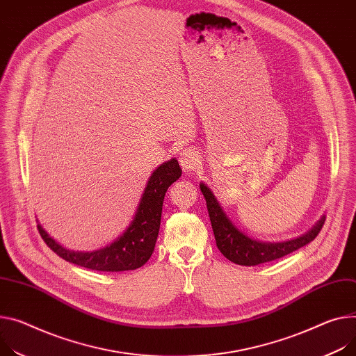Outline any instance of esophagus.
Masks as SVG:
<instances>
[{
	"label": "esophagus",
	"mask_w": 356,
	"mask_h": 356,
	"mask_svg": "<svg viewBox=\"0 0 356 356\" xmlns=\"http://www.w3.org/2000/svg\"><path fill=\"white\" fill-rule=\"evenodd\" d=\"M179 163L181 167L184 168V171H191L197 167V163L200 162L198 159V154L195 149L193 148H185L179 152Z\"/></svg>",
	"instance_id": "esophagus-1"
}]
</instances>
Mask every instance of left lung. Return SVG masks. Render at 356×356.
I'll use <instances>...</instances> for the list:
<instances>
[{
	"instance_id": "left-lung-1",
	"label": "left lung",
	"mask_w": 356,
	"mask_h": 356,
	"mask_svg": "<svg viewBox=\"0 0 356 356\" xmlns=\"http://www.w3.org/2000/svg\"><path fill=\"white\" fill-rule=\"evenodd\" d=\"M201 193L207 201V208L209 213V220L212 225V231L215 235L216 247L221 254L228 258L231 262L245 266H254L265 262H270L280 259L299 248L305 247L307 243L314 241L321 232L325 220H322L305 235L296 239H291L286 242L268 243L251 239L245 234H242L235 225L229 221V218L222 211L220 202L216 201L211 189L201 184Z\"/></svg>"
}]
</instances>
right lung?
<instances>
[{"instance_id": "add662e5", "label": "right lung", "mask_w": 356, "mask_h": 356, "mask_svg": "<svg viewBox=\"0 0 356 356\" xmlns=\"http://www.w3.org/2000/svg\"><path fill=\"white\" fill-rule=\"evenodd\" d=\"M182 174L177 159L158 167L151 175L140 207L128 229L111 245L95 252H74L54 241L41 225L38 232L48 247L60 258L101 272H122L141 268L152 255L161 225L163 197L168 186Z\"/></svg>"}]
</instances>
